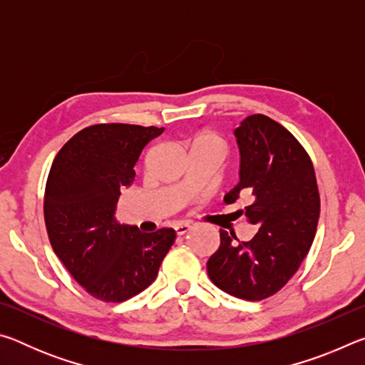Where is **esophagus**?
<instances>
[{"instance_id": "esophagus-1", "label": "esophagus", "mask_w": 365, "mask_h": 365, "mask_svg": "<svg viewBox=\"0 0 365 365\" xmlns=\"http://www.w3.org/2000/svg\"><path fill=\"white\" fill-rule=\"evenodd\" d=\"M190 230H191V225H188V224H178L175 227V233L178 235V237H183V235L188 233Z\"/></svg>"}]
</instances>
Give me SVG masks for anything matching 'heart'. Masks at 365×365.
Returning <instances> with one entry per match:
<instances>
[{
  "instance_id": "1",
  "label": "heart",
  "mask_w": 365,
  "mask_h": 365,
  "mask_svg": "<svg viewBox=\"0 0 365 365\" xmlns=\"http://www.w3.org/2000/svg\"><path fill=\"white\" fill-rule=\"evenodd\" d=\"M191 150H214L224 154L225 146L219 137L211 132H200L191 140Z\"/></svg>"
}]
</instances>
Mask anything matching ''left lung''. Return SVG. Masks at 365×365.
<instances>
[{
  "label": "left lung",
  "mask_w": 365,
  "mask_h": 365,
  "mask_svg": "<svg viewBox=\"0 0 365 365\" xmlns=\"http://www.w3.org/2000/svg\"><path fill=\"white\" fill-rule=\"evenodd\" d=\"M233 133L240 148V183L225 201H237L240 191L251 193L252 205L242 214L257 233L240 242L235 233L220 230L207 275L235 298L261 301L280 292L307 256L320 196L307 151L279 122L252 114Z\"/></svg>",
  "instance_id": "1"
}]
</instances>
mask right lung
Returning a JSON list of instances; mask_svg holds the SVG:
<instances>
[{
	"instance_id": "1",
	"label": "right lung",
	"mask_w": 365,
	"mask_h": 365,
	"mask_svg": "<svg viewBox=\"0 0 365 365\" xmlns=\"http://www.w3.org/2000/svg\"><path fill=\"white\" fill-rule=\"evenodd\" d=\"M164 128L96 123L61 148L45 188V224L53 251L88 294L122 302L156 280L175 242L174 228L143 233L115 220L120 190L135 178L141 151Z\"/></svg>"
}]
</instances>
